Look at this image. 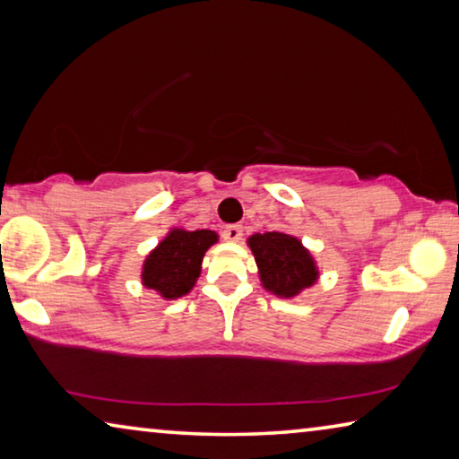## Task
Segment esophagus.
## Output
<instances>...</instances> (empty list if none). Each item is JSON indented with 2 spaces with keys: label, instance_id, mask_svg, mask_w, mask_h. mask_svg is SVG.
Returning a JSON list of instances; mask_svg holds the SVG:
<instances>
[{
  "label": "esophagus",
  "instance_id": "34e87169",
  "mask_svg": "<svg viewBox=\"0 0 459 459\" xmlns=\"http://www.w3.org/2000/svg\"><path fill=\"white\" fill-rule=\"evenodd\" d=\"M222 237L224 240H229V243H237V240L243 237V227H240V224H229V227L222 229Z\"/></svg>",
  "mask_w": 459,
  "mask_h": 459
}]
</instances>
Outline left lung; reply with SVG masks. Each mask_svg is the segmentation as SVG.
<instances>
[{"label": "left lung", "mask_w": 459, "mask_h": 459, "mask_svg": "<svg viewBox=\"0 0 459 459\" xmlns=\"http://www.w3.org/2000/svg\"><path fill=\"white\" fill-rule=\"evenodd\" d=\"M263 290L281 299L298 298L320 279L316 257L298 237L287 232H255L247 238Z\"/></svg>", "instance_id": "obj_1"}]
</instances>
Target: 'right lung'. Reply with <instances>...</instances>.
<instances>
[{"label":"right lung","instance_id":"right-lung-1","mask_svg":"<svg viewBox=\"0 0 459 459\" xmlns=\"http://www.w3.org/2000/svg\"><path fill=\"white\" fill-rule=\"evenodd\" d=\"M219 243L216 230H186L174 227L145 255L142 285L161 299H180L188 295L202 273V259L208 248Z\"/></svg>","mask_w":459,"mask_h":459}]
</instances>
